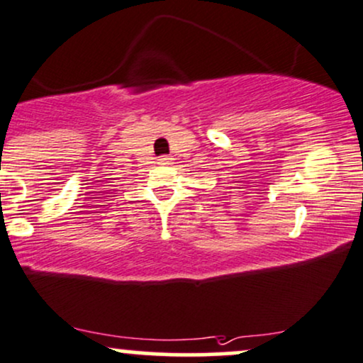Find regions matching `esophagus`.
I'll return each instance as SVG.
<instances>
[{"mask_svg": "<svg viewBox=\"0 0 363 363\" xmlns=\"http://www.w3.org/2000/svg\"><path fill=\"white\" fill-rule=\"evenodd\" d=\"M158 163L160 164H172V158H169V156H160Z\"/></svg>", "mask_w": 363, "mask_h": 363, "instance_id": "34e87169", "label": "esophagus"}]
</instances>
